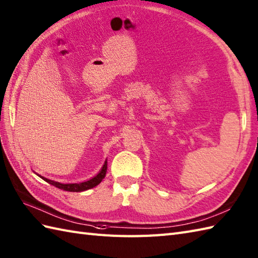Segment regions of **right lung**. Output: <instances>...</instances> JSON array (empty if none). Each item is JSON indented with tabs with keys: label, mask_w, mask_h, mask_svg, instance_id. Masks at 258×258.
Masks as SVG:
<instances>
[{
	"label": "right lung",
	"mask_w": 258,
	"mask_h": 258,
	"mask_svg": "<svg viewBox=\"0 0 258 258\" xmlns=\"http://www.w3.org/2000/svg\"><path fill=\"white\" fill-rule=\"evenodd\" d=\"M106 168H107V164L105 161L103 167H102L101 171L98 173L97 176L93 177L92 179H90V180H88V181L79 182V183H60V182H57V181H52V180H50V179H47L45 177H41V176L40 177H41V179H44V180L47 181L48 183L55 185V187H57L59 189H62L64 191H70V192H80V191L91 189V188L95 187V185H98L102 181V179L105 177Z\"/></svg>",
	"instance_id": "add662e5"
}]
</instances>
